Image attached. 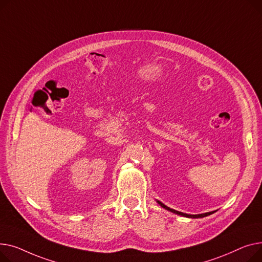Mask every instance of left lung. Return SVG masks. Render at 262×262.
Wrapping results in <instances>:
<instances>
[{
	"mask_svg": "<svg viewBox=\"0 0 262 262\" xmlns=\"http://www.w3.org/2000/svg\"><path fill=\"white\" fill-rule=\"evenodd\" d=\"M157 202H158L163 208H165V209H167V210H169V211H171V212H173V213L180 214V216H182V217H187V218H202V217H206V216H208V214H211V213H213L214 211H216V210H213V211H209V212H205V213H201V214H188V213H184V212H181V211H178V210H174V209H172V208H170V207H168V206H166L165 204H163L162 202H160L159 200H157Z\"/></svg>",
	"mask_w": 262,
	"mask_h": 262,
	"instance_id": "left-lung-1",
	"label": "left lung"
}]
</instances>
